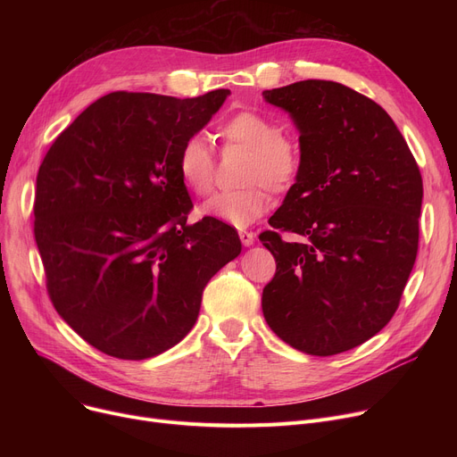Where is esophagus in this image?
<instances>
[{
    "instance_id": "obj_1",
    "label": "esophagus",
    "mask_w": 457,
    "mask_h": 457,
    "mask_svg": "<svg viewBox=\"0 0 457 457\" xmlns=\"http://www.w3.org/2000/svg\"><path fill=\"white\" fill-rule=\"evenodd\" d=\"M238 238H241V243H243L245 246H252L253 241H255V235H253L252 231L241 229V231H238Z\"/></svg>"
}]
</instances>
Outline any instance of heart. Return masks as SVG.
Here are the masks:
<instances>
[{"label":"heart","instance_id":"b5f03b06","mask_svg":"<svg viewBox=\"0 0 457 457\" xmlns=\"http://www.w3.org/2000/svg\"><path fill=\"white\" fill-rule=\"evenodd\" d=\"M228 144L248 150L243 168L245 187L220 190L205 200L200 214L245 228L269 209V190L281 195L291 190L302 172L298 144L283 135L276 118L259 111H241L222 126ZM178 174L183 185L198 196L207 195L214 181V154L204 135L183 140L178 152Z\"/></svg>","mask_w":457,"mask_h":457}]
</instances>
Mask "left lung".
<instances>
[{"mask_svg":"<svg viewBox=\"0 0 457 457\" xmlns=\"http://www.w3.org/2000/svg\"><path fill=\"white\" fill-rule=\"evenodd\" d=\"M300 129L302 172L259 241L276 259L262 315L311 355L363 345L396 313L419 250L422 176L367 96L307 79L262 92ZM283 230L299 238L287 244Z\"/></svg>","mask_w":457,"mask_h":457,"instance_id":"obj_1","label":"left lung"}]
</instances>
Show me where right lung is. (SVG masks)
I'll list each match as a JSON object with an SVG mask.
<instances>
[{
    "label": "right lung",
    "instance_id": "1",
    "mask_svg": "<svg viewBox=\"0 0 457 457\" xmlns=\"http://www.w3.org/2000/svg\"><path fill=\"white\" fill-rule=\"evenodd\" d=\"M229 90L198 98L111 92L47 150L37 174L35 241L62 320L100 352L146 359L195 326L207 281L241 253L237 229L192 202L178 152Z\"/></svg>",
    "mask_w": 457,
    "mask_h": 457
}]
</instances>
